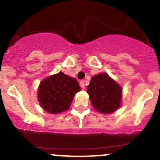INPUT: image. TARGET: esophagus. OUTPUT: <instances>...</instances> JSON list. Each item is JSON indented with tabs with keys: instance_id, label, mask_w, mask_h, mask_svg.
Returning a JSON list of instances; mask_svg holds the SVG:
<instances>
[{
	"instance_id": "1",
	"label": "esophagus",
	"mask_w": 160,
	"mask_h": 160,
	"mask_svg": "<svg viewBox=\"0 0 160 160\" xmlns=\"http://www.w3.org/2000/svg\"><path fill=\"white\" fill-rule=\"evenodd\" d=\"M80 86L82 89H84V88H85V83H84L83 80H81V81L80 82Z\"/></svg>"
}]
</instances>
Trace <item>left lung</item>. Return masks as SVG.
Listing matches in <instances>:
<instances>
[{
    "label": "left lung",
    "mask_w": 160,
    "mask_h": 160,
    "mask_svg": "<svg viewBox=\"0 0 160 160\" xmlns=\"http://www.w3.org/2000/svg\"><path fill=\"white\" fill-rule=\"evenodd\" d=\"M122 88L107 73L94 75L87 86L89 100L95 111L109 114L120 108Z\"/></svg>",
    "instance_id": "1"
}]
</instances>
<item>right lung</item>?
I'll use <instances>...</instances> for the list:
<instances>
[{"label": "right lung", "mask_w": 160, "mask_h": 160, "mask_svg": "<svg viewBox=\"0 0 160 160\" xmlns=\"http://www.w3.org/2000/svg\"><path fill=\"white\" fill-rule=\"evenodd\" d=\"M80 89L76 79L58 72L40 82L38 90V102L45 111L57 114L69 109L75 94Z\"/></svg>", "instance_id": "1"}]
</instances>
